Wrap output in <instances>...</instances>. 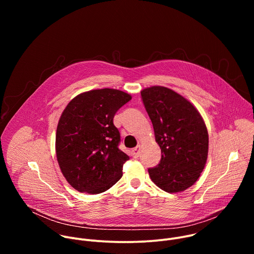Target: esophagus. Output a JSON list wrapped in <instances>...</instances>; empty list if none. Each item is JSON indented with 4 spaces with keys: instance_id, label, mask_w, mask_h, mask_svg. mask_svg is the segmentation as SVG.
I'll return each instance as SVG.
<instances>
[{
    "instance_id": "obj_1",
    "label": "esophagus",
    "mask_w": 254,
    "mask_h": 254,
    "mask_svg": "<svg viewBox=\"0 0 254 254\" xmlns=\"http://www.w3.org/2000/svg\"><path fill=\"white\" fill-rule=\"evenodd\" d=\"M131 155L133 158H137L139 156V147H136L134 149H132L131 151Z\"/></svg>"
}]
</instances>
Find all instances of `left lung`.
<instances>
[{
  "mask_svg": "<svg viewBox=\"0 0 254 254\" xmlns=\"http://www.w3.org/2000/svg\"><path fill=\"white\" fill-rule=\"evenodd\" d=\"M161 148L160 164L150 168L153 182L168 193L194 185L206 165L209 136L196 107L185 97L164 86L140 91Z\"/></svg>",
  "mask_w": 254,
  "mask_h": 254,
  "instance_id": "1",
  "label": "left lung"
}]
</instances>
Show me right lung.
I'll return each mask as SVG.
<instances>
[{
  "instance_id": "1",
  "label": "right lung",
  "mask_w": 254,
  "mask_h": 254,
  "mask_svg": "<svg viewBox=\"0 0 254 254\" xmlns=\"http://www.w3.org/2000/svg\"><path fill=\"white\" fill-rule=\"evenodd\" d=\"M130 99L128 93L103 88L80 93L65 107L56 130V157L75 190L99 194L122 178L129 157L119 149L121 134L114 118Z\"/></svg>"
}]
</instances>
